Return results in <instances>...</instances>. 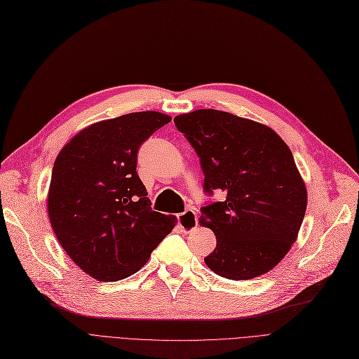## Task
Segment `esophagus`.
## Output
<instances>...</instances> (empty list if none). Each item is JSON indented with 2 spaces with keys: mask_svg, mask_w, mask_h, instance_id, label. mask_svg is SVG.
Masks as SVG:
<instances>
[{
  "mask_svg": "<svg viewBox=\"0 0 359 359\" xmlns=\"http://www.w3.org/2000/svg\"><path fill=\"white\" fill-rule=\"evenodd\" d=\"M177 224L183 231H191L198 225V214L194 210H187L177 215Z\"/></svg>",
  "mask_w": 359,
  "mask_h": 359,
  "instance_id": "34e87169",
  "label": "esophagus"
}]
</instances>
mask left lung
Here are the masks:
<instances>
[{"instance_id": "1", "label": "left lung", "mask_w": 359, "mask_h": 359, "mask_svg": "<svg viewBox=\"0 0 359 359\" xmlns=\"http://www.w3.org/2000/svg\"><path fill=\"white\" fill-rule=\"evenodd\" d=\"M175 125L201 158L205 192L225 194L201 210V225L217 237L206 266L233 280L269 272L290 252L307 208L291 149L269 126L229 111L199 109Z\"/></svg>"}]
</instances>
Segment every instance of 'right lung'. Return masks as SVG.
Wrapping results in <instances>:
<instances>
[{"label":"right lung","instance_id":"obj_1","mask_svg":"<svg viewBox=\"0 0 359 359\" xmlns=\"http://www.w3.org/2000/svg\"><path fill=\"white\" fill-rule=\"evenodd\" d=\"M172 121L135 111L96 122L64 145L48 192L52 230L75 265L102 282L138 272L176 225L151 210L137 173L141 144Z\"/></svg>","mask_w":359,"mask_h":359}]
</instances>
